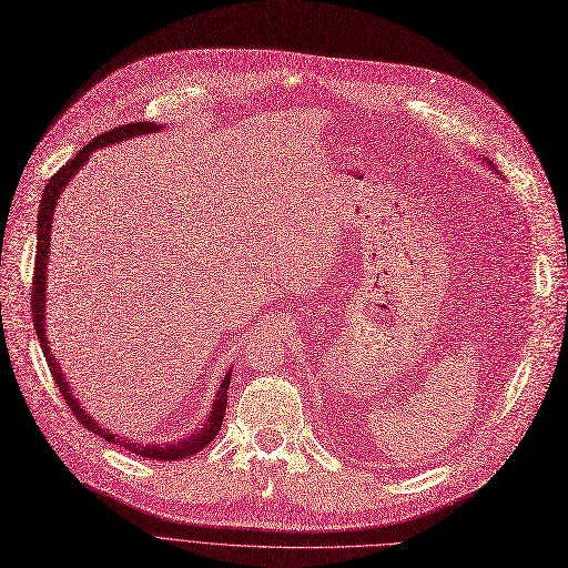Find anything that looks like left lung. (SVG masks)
Listing matches in <instances>:
<instances>
[{
	"label": "left lung",
	"instance_id": "left-lung-1",
	"mask_svg": "<svg viewBox=\"0 0 568 568\" xmlns=\"http://www.w3.org/2000/svg\"><path fill=\"white\" fill-rule=\"evenodd\" d=\"M484 162L488 164V166H493V162H490V158H484Z\"/></svg>",
	"mask_w": 568,
	"mask_h": 568
}]
</instances>
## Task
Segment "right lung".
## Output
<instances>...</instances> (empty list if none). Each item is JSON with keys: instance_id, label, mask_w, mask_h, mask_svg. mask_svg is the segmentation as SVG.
I'll use <instances>...</instances> for the list:
<instances>
[{"instance_id": "obj_1", "label": "right lung", "mask_w": 568, "mask_h": 568, "mask_svg": "<svg viewBox=\"0 0 568 568\" xmlns=\"http://www.w3.org/2000/svg\"><path fill=\"white\" fill-rule=\"evenodd\" d=\"M164 125L162 123H151V121H138V123H128V125H119L110 132H105V135H100L95 140H91L82 151H78V155L73 160L65 162L61 170L50 179V183L45 185L43 190V196H41V204H39V233H37V271H33V291H31V310H33V327H37V335H39V342H41V348H43V355L48 359V366H50V374L57 383V387L61 389L65 404L71 406V410L75 413V417L84 424V428H89L91 433H95V436L105 438L108 443L112 445H119L132 454L138 456H144V458H153V460H179V458H187L196 452H202L215 436L220 433V426H222V419H224V413H226V389H229V383H231V372H226V376L222 378L217 392H215V398H213V406H211V413L209 417L204 419L202 428H196L192 433H187L185 438L181 440H172V443H151V445H140V443H132V440H125L121 436H116V433L108 430L105 426H100L84 408L82 404L78 402V396L73 394L71 385L65 383L63 378V372H61V364L57 362L54 353L50 351L48 346V329H45V293H48V261H50V233H52V220H54V209H57V202L59 196L63 194L65 185L71 183V179L82 170V166L87 164V160L91 158V153H95L98 149L103 146H110V144H119V142H125V140H135V138H142V135H151V132H158L162 130Z\"/></svg>"}]
</instances>
